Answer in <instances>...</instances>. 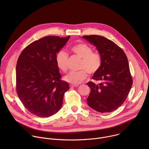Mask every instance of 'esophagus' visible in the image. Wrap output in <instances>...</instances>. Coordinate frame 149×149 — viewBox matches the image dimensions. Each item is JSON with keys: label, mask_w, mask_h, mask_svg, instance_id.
I'll return each instance as SVG.
<instances>
[{"label": "esophagus", "mask_w": 149, "mask_h": 149, "mask_svg": "<svg viewBox=\"0 0 149 149\" xmlns=\"http://www.w3.org/2000/svg\"><path fill=\"white\" fill-rule=\"evenodd\" d=\"M70 87H77L78 86V84H70Z\"/></svg>", "instance_id": "34e87169"}]
</instances>
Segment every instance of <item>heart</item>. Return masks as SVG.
<instances>
[{
	"label": "heart",
	"instance_id": "heart-1",
	"mask_svg": "<svg viewBox=\"0 0 149 149\" xmlns=\"http://www.w3.org/2000/svg\"><path fill=\"white\" fill-rule=\"evenodd\" d=\"M73 53L82 58L79 71H71L64 76V81L72 84H78L82 82L87 77V73L93 74L95 73L101 65L102 59L101 55L97 52H93L92 48L88 45L80 43L71 48ZM68 55L64 51H60L56 57L58 67L63 72L67 70V62ZM86 70V71L85 70Z\"/></svg>",
	"mask_w": 149,
	"mask_h": 149
}]
</instances>
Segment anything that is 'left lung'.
Instances as JSON below:
<instances>
[{
  "label": "left lung",
  "mask_w": 149,
  "mask_h": 149,
  "mask_svg": "<svg viewBox=\"0 0 149 149\" xmlns=\"http://www.w3.org/2000/svg\"><path fill=\"white\" fill-rule=\"evenodd\" d=\"M82 38L96 47L102 59L100 69L93 77L101 83H87L91 88L87 104L98 112H112L123 104L132 88L133 81L128 59L121 48L104 36Z\"/></svg>",
  "instance_id": "1"
}]
</instances>
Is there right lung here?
I'll return each mask as SVG.
<instances>
[{"instance_id":"1","label":"right lung","mask_w":149,"mask_h":149,"mask_svg":"<svg viewBox=\"0 0 149 149\" xmlns=\"http://www.w3.org/2000/svg\"><path fill=\"white\" fill-rule=\"evenodd\" d=\"M70 36H48L33 42L20 54L16 68V91L25 107L40 117H48L61 108L69 84L61 79L56 62Z\"/></svg>"}]
</instances>
